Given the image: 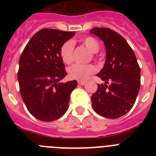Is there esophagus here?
I'll use <instances>...</instances> for the list:
<instances>
[{
    "label": "esophagus",
    "mask_w": 156,
    "mask_h": 156,
    "mask_svg": "<svg viewBox=\"0 0 156 156\" xmlns=\"http://www.w3.org/2000/svg\"><path fill=\"white\" fill-rule=\"evenodd\" d=\"M78 83H79L80 85H84L85 83H86V82H85V81H79Z\"/></svg>",
    "instance_id": "34e87169"
}]
</instances>
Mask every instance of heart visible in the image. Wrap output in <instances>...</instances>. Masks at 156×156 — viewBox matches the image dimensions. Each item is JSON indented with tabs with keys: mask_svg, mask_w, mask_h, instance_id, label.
Instances as JSON below:
<instances>
[{
	"mask_svg": "<svg viewBox=\"0 0 156 156\" xmlns=\"http://www.w3.org/2000/svg\"><path fill=\"white\" fill-rule=\"evenodd\" d=\"M81 42L91 53H97L100 49V44L92 37H87L81 40ZM74 44L73 41L65 42L60 49V56L66 64H70L73 60ZM96 67L91 64H74L69 67L68 74L70 79L85 80L91 74L96 72Z\"/></svg>",
	"mask_w": 156,
	"mask_h": 156,
	"instance_id": "heart-1",
	"label": "heart"
}]
</instances>
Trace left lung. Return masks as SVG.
<instances>
[{"label": "left lung", "instance_id": "1", "mask_svg": "<svg viewBox=\"0 0 156 156\" xmlns=\"http://www.w3.org/2000/svg\"><path fill=\"white\" fill-rule=\"evenodd\" d=\"M90 33L104 42L106 50L104 67L97 74L105 83L98 84L92 106L101 116L116 119L134 105L140 86V67L132 48L118 33L108 28H94Z\"/></svg>", "mask_w": 156, "mask_h": 156}]
</instances>
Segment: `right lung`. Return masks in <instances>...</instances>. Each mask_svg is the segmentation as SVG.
I'll list each match as a JSON object with an SVG mask.
<instances>
[{"mask_svg":"<svg viewBox=\"0 0 156 156\" xmlns=\"http://www.w3.org/2000/svg\"><path fill=\"white\" fill-rule=\"evenodd\" d=\"M74 35L75 32L42 29L22 53L18 73L20 94L27 109L39 120H55L68 109L77 82H60L66 76L60 49Z\"/></svg>","mask_w":156,"mask_h":156,"instance_id":"add662e5","label":"right lung"}]
</instances>
